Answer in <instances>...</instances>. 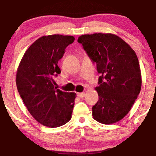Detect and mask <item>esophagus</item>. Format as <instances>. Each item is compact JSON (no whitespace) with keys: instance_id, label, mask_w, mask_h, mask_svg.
<instances>
[{"instance_id":"34e87169","label":"esophagus","mask_w":156,"mask_h":156,"mask_svg":"<svg viewBox=\"0 0 156 156\" xmlns=\"http://www.w3.org/2000/svg\"><path fill=\"white\" fill-rule=\"evenodd\" d=\"M85 93H77V96L79 98H83L85 97Z\"/></svg>"}]
</instances>
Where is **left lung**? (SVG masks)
<instances>
[{
  "label": "left lung",
  "instance_id": "1",
  "mask_svg": "<svg viewBox=\"0 0 156 156\" xmlns=\"http://www.w3.org/2000/svg\"><path fill=\"white\" fill-rule=\"evenodd\" d=\"M97 65L100 76L99 96L92 108L94 119L110 124L122 119L132 107L141 88L139 59L128 44L117 35L95 33L78 39Z\"/></svg>",
  "mask_w": 156,
  "mask_h": 156
}]
</instances>
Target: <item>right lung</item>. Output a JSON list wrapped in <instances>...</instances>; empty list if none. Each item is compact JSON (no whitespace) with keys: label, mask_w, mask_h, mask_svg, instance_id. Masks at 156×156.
<instances>
[{"label":"right lung","mask_w":156,"mask_h":156,"mask_svg":"<svg viewBox=\"0 0 156 156\" xmlns=\"http://www.w3.org/2000/svg\"><path fill=\"white\" fill-rule=\"evenodd\" d=\"M74 40L68 35L41 37L28 48L17 69L20 95L32 117L45 126H61L71 119L76 94L56 89L54 78L61 73L58 61Z\"/></svg>","instance_id":"add662e5"}]
</instances>
